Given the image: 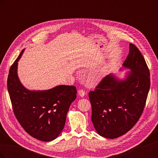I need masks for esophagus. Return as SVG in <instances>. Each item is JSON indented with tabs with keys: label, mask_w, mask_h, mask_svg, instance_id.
I'll return each instance as SVG.
<instances>
[{
	"label": "esophagus",
	"mask_w": 158,
	"mask_h": 158,
	"mask_svg": "<svg viewBox=\"0 0 158 158\" xmlns=\"http://www.w3.org/2000/svg\"><path fill=\"white\" fill-rule=\"evenodd\" d=\"M78 94H79V95H80V97H84V95H85V92H84L83 89H80L78 91Z\"/></svg>",
	"instance_id": "34e87169"
}]
</instances>
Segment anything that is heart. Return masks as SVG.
Listing matches in <instances>:
<instances>
[{
    "instance_id": "b5f03b06",
    "label": "heart",
    "mask_w": 158,
    "mask_h": 158,
    "mask_svg": "<svg viewBox=\"0 0 158 158\" xmlns=\"http://www.w3.org/2000/svg\"><path fill=\"white\" fill-rule=\"evenodd\" d=\"M95 78H96V79L99 78V76H95Z\"/></svg>"
}]
</instances>
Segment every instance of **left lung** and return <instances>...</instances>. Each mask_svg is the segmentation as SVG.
<instances>
[{
  "label": "left lung",
  "instance_id": "8db88e82",
  "mask_svg": "<svg viewBox=\"0 0 158 158\" xmlns=\"http://www.w3.org/2000/svg\"><path fill=\"white\" fill-rule=\"evenodd\" d=\"M129 52L123 64L128 69L125 78L106 76L89 93L92 105V121L100 136L113 139L135 126L144 110L150 86V72L137 47L129 45Z\"/></svg>",
  "mask_w": 158,
  "mask_h": 158
}]
</instances>
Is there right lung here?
<instances>
[{
  "label": "right lung",
  "mask_w": 158,
  "mask_h": 158,
  "mask_svg": "<svg viewBox=\"0 0 158 158\" xmlns=\"http://www.w3.org/2000/svg\"><path fill=\"white\" fill-rule=\"evenodd\" d=\"M22 50L9 70L7 80L14 114L23 128L36 139L55 140L63 130L69 107L76 98L74 85H60L47 90H30L18 76Z\"/></svg>",
  "instance_id": "obj_1"
}]
</instances>
